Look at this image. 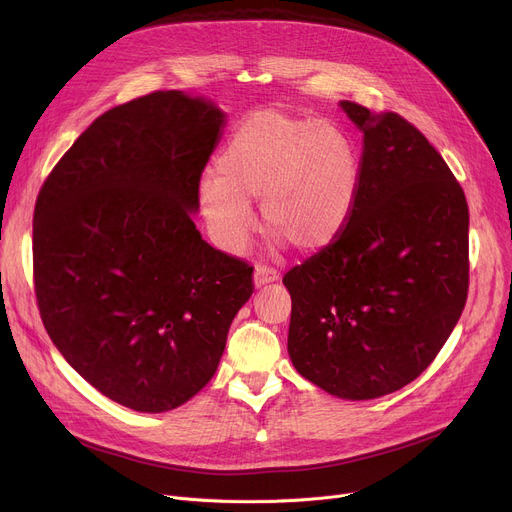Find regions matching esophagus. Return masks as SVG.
I'll return each mask as SVG.
<instances>
[{
  "label": "esophagus",
  "mask_w": 512,
  "mask_h": 512,
  "mask_svg": "<svg viewBox=\"0 0 512 512\" xmlns=\"http://www.w3.org/2000/svg\"><path fill=\"white\" fill-rule=\"evenodd\" d=\"M280 278V274L276 270H272V267H265V265H257L255 267V274H253V284L255 288H261L265 284L270 282H276Z\"/></svg>",
  "instance_id": "34e87169"
}]
</instances>
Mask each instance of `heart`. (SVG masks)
<instances>
[{"label": "heart", "instance_id": "1", "mask_svg": "<svg viewBox=\"0 0 512 512\" xmlns=\"http://www.w3.org/2000/svg\"><path fill=\"white\" fill-rule=\"evenodd\" d=\"M359 195V157L326 122L261 110L242 120L199 184L209 232L238 251L255 228L251 199L261 197L265 226L303 253L326 249L351 220Z\"/></svg>", "mask_w": 512, "mask_h": 512}]
</instances>
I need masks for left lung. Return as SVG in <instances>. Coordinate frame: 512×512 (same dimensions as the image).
<instances>
[{
  "label": "left lung",
  "mask_w": 512,
  "mask_h": 512,
  "mask_svg": "<svg viewBox=\"0 0 512 512\" xmlns=\"http://www.w3.org/2000/svg\"><path fill=\"white\" fill-rule=\"evenodd\" d=\"M363 134L359 195L342 234L284 276L288 355L346 400L411 384L459 321L469 288V207L442 155L398 114L340 101Z\"/></svg>",
  "instance_id": "1"
}]
</instances>
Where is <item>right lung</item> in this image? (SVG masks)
Returning <instances> with one entry per match:
<instances>
[{
    "label": "right lung",
    "mask_w": 512,
    "mask_h": 512,
    "mask_svg": "<svg viewBox=\"0 0 512 512\" xmlns=\"http://www.w3.org/2000/svg\"><path fill=\"white\" fill-rule=\"evenodd\" d=\"M226 114L157 91L99 116L35 205L43 326L70 367L122 407L166 413L213 378L253 267L201 238L199 180Z\"/></svg>",
    "instance_id": "add662e5"
}]
</instances>
